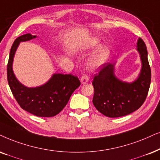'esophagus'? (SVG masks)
<instances>
[{
  "label": "esophagus",
  "instance_id": "1",
  "mask_svg": "<svg viewBox=\"0 0 160 160\" xmlns=\"http://www.w3.org/2000/svg\"><path fill=\"white\" fill-rule=\"evenodd\" d=\"M89 81V76L88 74H84L82 76V78H81V82L82 83V84H85V83L88 82Z\"/></svg>",
  "mask_w": 160,
  "mask_h": 160
}]
</instances>
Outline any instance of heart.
I'll return each mask as SVG.
<instances>
[{
	"label": "heart",
	"mask_w": 160,
	"mask_h": 160,
	"mask_svg": "<svg viewBox=\"0 0 160 160\" xmlns=\"http://www.w3.org/2000/svg\"><path fill=\"white\" fill-rule=\"evenodd\" d=\"M98 44V41L95 39H90L87 41L86 43L82 45V48L87 49L91 47L95 46ZM109 55V50L107 47H101L94 53L91 58L90 64L91 66H98L103 63Z\"/></svg>",
	"instance_id": "obj_1"
}]
</instances>
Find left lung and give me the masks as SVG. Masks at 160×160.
Wrapping results in <instances>:
<instances>
[{
  "label": "left lung",
  "mask_w": 160,
  "mask_h": 160,
  "mask_svg": "<svg viewBox=\"0 0 160 160\" xmlns=\"http://www.w3.org/2000/svg\"><path fill=\"white\" fill-rule=\"evenodd\" d=\"M137 45L142 69L136 81L126 83L118 79L114 74V65L109 62L101 65L100 71L93 78L92 103L97 110L107 117L127 115L138 109L146 101L151 84V68L144 41L140 38Z\"/></svg>",
  "instance_id": "obj_1"
}]
</instances>
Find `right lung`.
Returning a JSON list of instances; mask_svg holds the SVG:
<instances>
[{
    "label": "right lung",
    "mask_w": 160,
    "mask_h": 160,
    "mask_svg": "<svg viewBox=\"0 0 160 160\" xmlns=\"http://www.w3.org/2000/svg\"><path fill=\"white\" fill-rule=\"evenodd\" d=\"M36 36L26 34L18 37L10 50L7 65V80L17 102L22 109L38 117H53L59 114L81 82L72 74H54L46 84L28 88L18 82L12 70L13 57L20 42L30 40Z\"/></svg>",
    "instance_id": "right-lung-1"
}]
</instances>
